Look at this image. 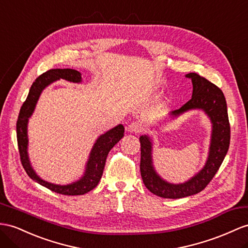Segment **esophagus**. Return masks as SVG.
<instances>
[{"label": "esophagus", "mask_w": 248, "mask_h": 248, "mask_svg": "<svg viewBox=\"0 0 248 248\" xmlns=\"http://www.w3.org/2000/svg\"><path fill=\"white\" fill-rule=\"evenodd\" d=\"M126 129H128L130 133H135V134H137V133H140L142 131V125L139 123L135 122V123L130 124Z\"/></svg>", "instance_id": "esophagus-1"}]
</instances>
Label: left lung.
Wrapping results in <instances>:
<instances>
[{"mask_svg":"<svg viewBox=\"0 0 248 248\" xmlns=\"http://www.w3.org/2000/svg\"><path fill=\"white\" fill-rule=\"evenodd\" d=\"M186 76L192 79V98L180 109L173 111L170 115L177 117L189 110H202L206 114L212 123V138L208 157L199 173L185 183L174 185L163 180L157 174L152 158V139L148 135L140 136L139 140L141 147L140 174L142 181L151 193L161 198L179 199L200 193L218 172L230 148L231 125L228 122L227 106L223 92L199 74L188 73Z\"/></svg>","mask_w":248,"mask_h":248,"instance_id":"8db88e82","label":"left lung"}]
</instances>
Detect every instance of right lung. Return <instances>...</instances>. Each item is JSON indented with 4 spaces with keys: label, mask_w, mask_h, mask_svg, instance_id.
I'll use <instances>...</instances> for the list:
<instances>
[{
    "label": "right lung",
    "mask_w": 248,
    "mask_h": 248,
    "mask_svg": "<svg viewBox=\"0 0 248 248\" xmlns=\"http://www.w3.org/2000/svg\"><path fill=\"white\" fill-rule=\"evenodd\" d=\"M59 79H66L72 82H81V74L73 69H51L40 75L39 78L34 80L29 90L28 96L26 100L24 101V104L21 108L20 114H18L17 117L16 138L18 152H20L22 166L25 169V170H26L27 175L31 179L39 183V185L49 188L54 193H59L62 195H84L88 192H90V190H92L95 186H97L101 176H103L107 156L114 145L124 137V128L123 124H118L97 138L96 142L94 143L93 148L90 152V156H89L88 162L86 164L85 173L79 180L70 183V185L60 186L53 185V183L47 182L40 178L34 172L32 167H31L27 152L28 120L30 116L32 115L42 91L47 86L52 84L53 81Z\"/></svg>",
    "instance_id": "obj_1"
}]
</instances>
